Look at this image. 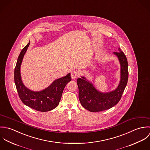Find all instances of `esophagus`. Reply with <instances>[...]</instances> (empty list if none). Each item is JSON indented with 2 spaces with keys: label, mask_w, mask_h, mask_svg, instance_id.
Wrapping results in <instances>:
<instances>
[{
  "label": "esophagus",
  "mask_w": 150,
  "mask_h": 150,
  "mask_svg": "<svg viewBox=\"0 0 150 150\" xmlns=\"http://www.w3.org/2000/svg\"><path fill=\"white\" fill-rule=\"evenodd\" d=\"M71 78L72 79H75L79 77V73L78 71L74 70V71H72V72L71 73Z\"/></svg>",
  "instance_id": "esophagus-1"
}]
</instances>
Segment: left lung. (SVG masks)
<instances>
[{"label": "left lung", "instance_id": "1", "mask_svg": "<svg viewBox=\"0 0 150 150\" xmlns=\"http://www.w3.org/2000/svg\"><path fill=\"white\" fill-rule=\"evenodd\" d=\"M117 56L120 64V81L118 88L108 93H100L85 78H78L77 84L79 89V99L81 105L90 112H95L110 109L120 101L128 80V64L124 53L119 47L118 52L114 53Z\"/></svg>", "mask_w": 150, "mask_h": 150}]
</instances>
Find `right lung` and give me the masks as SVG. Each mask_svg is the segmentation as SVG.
Wrapping results in <instances>:
<instances>
[{
  "label": "right lung",
  "mask_w": 150,
  "mask_h": 150,
  "mask_svg": "<svg viewBox=\"0 0 150 150\" xmlns=\"http://www.w3.org/2000/svg\"><path fill=\"white\" fill-rule=\"evenodd\" d=\"M30 43L21 50L14 69L16 89L20 98L25 105L38 111H49L59 105L65 86L71 81V75L68 74L65 76L56 80L47 88L40 91H32L26 88L21 79L20 66Z\"/></svg>",
  "instance_id": "1"
}]
</instances>
